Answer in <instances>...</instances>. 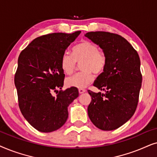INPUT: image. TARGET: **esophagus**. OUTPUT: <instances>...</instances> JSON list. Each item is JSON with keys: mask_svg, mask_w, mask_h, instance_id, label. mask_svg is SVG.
<instances>
[{"mask_svg": "<svg viewBox=\"0 0 157 157\" xmlns=\"http://www.w3.org/2000/svg\"><path fill=\"white\" fill-rule=\"evenodd\" d=\"M85 92H86V90L82 89V88H80V89H79V93H80V94L84 93H85Z\"/></svg>", "mask_w": 157, "mask_h": 157, "instance_id": "1", "label": "esophagus"}]
</instances>
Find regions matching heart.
Segmentation results:
<instances>
[{"label":"heart","instance_id":"1","mask_svg":"<svg viewBox=\"0 0 157 157\" xmlns=\"http://www.w3.org/2000/svg\"><path fill=\"white\" fill-rule=\"evenodd\" d=\"M80 62L82 71L69 77L66 83L69 87L82 88L86 87L93 80L92 72L100 74L105 69L106 57L98 47L91 41L85 40L75 46L72 54L67 52L62 54L60 64L62 71L66 74H71L76 67V63Z\"/></svg>","mask_w":157,"mask_h":157}]
</instances>
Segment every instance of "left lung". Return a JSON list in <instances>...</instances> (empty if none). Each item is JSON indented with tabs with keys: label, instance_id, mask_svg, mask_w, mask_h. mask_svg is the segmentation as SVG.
Returning a JSON list of instances; mask_svg holds the SVG:
<instances>
[{
	"label": "left lung",
	"instance_id": "left-lung-1",
	"mask_svg": "<svg viewBox=\"0 0 157 157\" xmlns=\"http://www.w3.org/2000/svg\"><path fill=\"white\" fill-rule=\"evenodd\" d=\"M85 36L103 50L106 65L93 85L105 94L88 90L92 100L87 113L92 123L103 131L123 126L136 109L142 76L139 56L120 35L105 31L87 32Z\"/></svg>",
	"mask_w": 157,
	"mask_h": 157
}]
</instances>
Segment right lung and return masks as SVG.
<instances>
[{
  "mask_svg": "<svg viewBox=\"0 0 157 157\" xmlns=\"http://www.w3.org/2000/svg\"><path fill=\"white\" fill-rule=\"evenodd\" d=\"M81 33H53L33 39L21 52L14 82L18 105L25 119L44 133L54 131L67 120V108L79 96L76 87L64 85L60 59ZM57 91L56 97L52 95Z\"/></svg>",
  "mask_w": 157,
  "mask_h": 157,
  "instance_id": "right-lung-1",
  "label": "right lung"
}]
</instances>
